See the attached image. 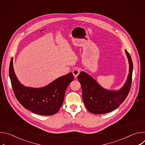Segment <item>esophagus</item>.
I'll return each instance as SVG.
<instances>
[{
    "label": "esophagus",
    "mask_w": 145,
    "mask_h": 145,
    "mask_svg": "<svg viewBox=\"0 0 145 145\" xmlns=\"http://www.w3.org/2000/svg\"><path fill=\"white\" fill-rule=\"evenodd\" d=\"M72 73H73V76H74V77L76 78V77H77V76L78 75V74L80 73V70H79V69H77V68L74 69H73V71H72Z\"/></svg>",
    "instance_id": "1"
}]
</instances>
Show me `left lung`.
<instances>
[{
  "mask_svg": "<svg viewBox=\"0 0 145 145\" xmlns=\"http://www.w3.org/2000/svg\"><path fill=\"white\" fill-rule=\"evenodd\" d=\"M129 64V73L123 87L118 90H110L101 87L96 80L85 72L77 76L82 96L87 109L93 114L110 112L117 108L127 97L131 87L133 64L131 56L125 50Z\"/></svg>",
  "mask_w": 145,
  "mask_h": 145,
  "instance_id": "1",
  "label": "left lung"
}]
</instances>
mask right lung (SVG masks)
I'll use <instances>...</instances> for the list:
<instances>
[{
	"label": "right lung",
	"instance_id": "obj_1",
	"mask_svg": "<svg viewBox=\"0 0 145 145\" xmlns=\"http://www.w3.org/2000/svg\"><path fill=\"white\" fill-rule=\"evenodd\" d=\"M9 76L15 97L22 106L34 114L45 116L54 115L59 111L66 89L74 79L72 73H69L43 87H26L20 83L15 73L13 58L10 62Z\"/></svg>",
	"mask_w": 145,
	"mask_h": 145
}]
</instances>
